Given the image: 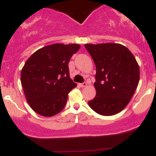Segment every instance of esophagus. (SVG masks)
I'll return each instance as SVG.
<instances>
[{
	"label": "esophagus",
	"mask_w": 156,
	"mask_h": 156,
	"mask_svg": "<svg viewBox=\"0 0 156 156\" xmlns=\"http://www.w3.org/2000/svg\"><path fill=\"white\" fill-rule=\"evenodd\" d=\"M80 87H86V86H87V83H86V82H84V83H80Z\"/></svg>",
	"instance_id": "obj_1"
}]
</instances>
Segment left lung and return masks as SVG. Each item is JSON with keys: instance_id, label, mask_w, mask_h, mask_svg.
I'll return each mask as SVG.
<instances>
[{"instance_id": "8db88e82", "label": "left lung", "mask_w": 156, "mask_h": 156, "mask_svg": "<svg viewBox=\"0 0 156 156\" xmlns=\"http://www.w3.org/2000/svg\"><path fill=\"white\" fill-rule=\"evenodd\" d=\"M96 67V95L89 107L104 116L116 115L130 102L140 80V67L125 46L116 43L86 44Z\"/></svg>"}]
</instances>
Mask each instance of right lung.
Here are the masks:
<instances>
[{
  "mask_svg": "<svg viewBox=\"0 0 156 156\" xmlns=\"http://www.w3.org/2000/svg\"><path fill=\"white\" fill-rule=\"evenodd\" d=\"M78 44H54L32 54L21 71L24 94L32 110L51 117L64 109L68 93L76 86L70 77L68 63Z\"/></svg>",
  "mask_w": 156,
  "mask_h": 156,
  "instance_id": "1",
  "label": "right lung"
}]
</instances>
